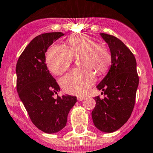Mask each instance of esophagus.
<instances>
[{"label": "esophagus", "instance_id": "obj_1", "mask_svg": "<svg viewBox=\"0 0 153 153\" xmlns=\"http://www.w3.org/2000/svg\"><path fill=\"white\" fill-rule=\"evenodd\" d=\"M85 99H86V97H84V96H78V101L84 100Z\"/></svg>", "mask_w": 153, "mask_h": 153}]
</instances>
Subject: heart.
<instances>
[{
  "mask_svg": "<svg viewBox=\"0 0 153 153\" xmlns=\"http://www.w3.org/2000/svg\"><path fill=\"white\" fill-rule=\"evenodd\" d=\"M68 49L54 45L48 50L46 63L50 71L61 75L68 69L72 57L80 59V69L72 70L60 80L64 91L71 94L86 92L95 81V72L102 74L106 71L111 62V54L106 46L99 44L89 36H75L67 41Z\"/></svg>",
  "mask_w": 153,
  "mask_h": 153,
  "instance_id": "b5f03b06",
  "label": "heart"
}]
</instances>
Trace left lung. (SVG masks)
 <instances>
[{
    "instance_id": "left-lung-1",
    "label": "left lung",
    "mask_w": 153,
    "mask_h": 153,
    "mask_svg": "<svg viewBox=\"0 0 153 153\" xmlns=\"http://www.w3.org/2000/svg\"><path fill=\"white\" fill-rule=\"evenodd\" d=\"M108 45L111 65L107 75L97 86L105 97H94L96 105L91 112L94 126L104 133H112L123 126L131 117L139 86L135 56L115 36L100 33Z\"/></svg>"
}]
</instances>
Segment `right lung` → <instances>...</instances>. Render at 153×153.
Returning a JSON list of instances; mask_svg holds the SVG:
<instances>
[{"instance_id":"obj_1","label":"right lung","mask_w":153,"mask_h":153,"mask_svg":"<svg viewBox=\"0 0 153 153\" xmlns=\"http://www.w3.org/2000/svg\"><path fill=\"white\" fill-rule=\"evenodd\" d=\"M64 33H42L30 41L16 66L17 90L33 125L46 133H56L66 126L70 109L77 102L75 96L53 95L60 88L45 63L48 48Z\"/></svg>"}]
</instances>
